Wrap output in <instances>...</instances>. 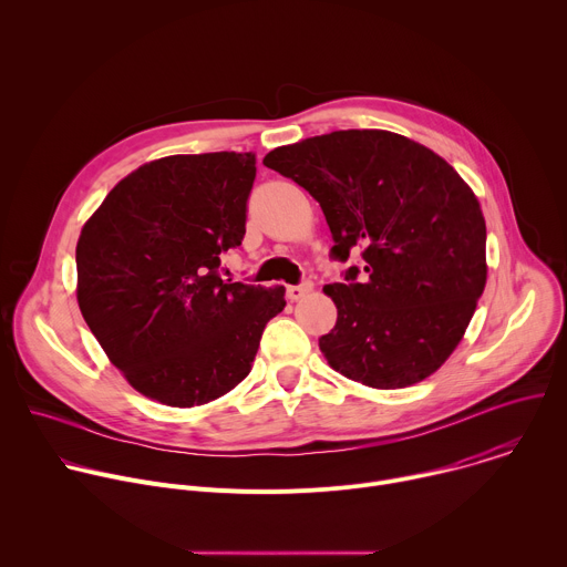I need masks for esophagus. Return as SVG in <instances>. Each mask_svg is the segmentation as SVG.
Listing matches in <instances>:
<instances>
[{"label": "esophagus", "mask_w": 567, "mask_h": 567, "mask_svg": "<svg viewBox=\"0 0 567 567\" xmlns=\"http://www.w3.org/2000/svg\"><path fill=\"white\" fill-rule=\"evenodd\" d=\"M311 291V282L309 280H305V282H300V285H291V287H287V296L291 298V300H298V298H302L305 293H309Z\"/></svg>", "instance_id": "34e87169"}]
</instances>
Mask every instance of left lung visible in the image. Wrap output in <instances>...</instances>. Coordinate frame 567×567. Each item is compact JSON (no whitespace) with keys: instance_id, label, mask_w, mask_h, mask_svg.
Instances as JSON below:
<instances>
[{"instance_id":"left-lung-1","label":"left lung","mask_w":567,"mask_h":567,"mask_svg":"<svg viewBox=\"0 0 567 567\" xmlns=\"http://www.w3.org/2000/svg\"><path fill=\"white\" fill-rule=\"evenodd\" d=\"M265 166L322 208L332 260L361 265L326 285L339 318L318 346L370 388H406L460 343L487 282V226L473 190L433 150L385 130H339L276 147Z\"/></svg>"}]
</instances>
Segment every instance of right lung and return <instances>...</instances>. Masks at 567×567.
Wrapping results in <instances>:
<instances>
[{
    "mask_svg": "<svg viewBox=\"0 0 567 567\" xmlns=\"http://www.w3.org/2000/svg\"><path fill=\"white\" fill-rule=\"evenodd\" d=\"M256 154H175L118 182L75 247L78 305L145 396L199 406L251 372L285 287L230 282L221 256L247 233Z\"/></svg>",
    "mask_w": 567,
    "mask_h": 567,
    "instance_id": "1",
    "label": "right lung"
}]
</instances>
